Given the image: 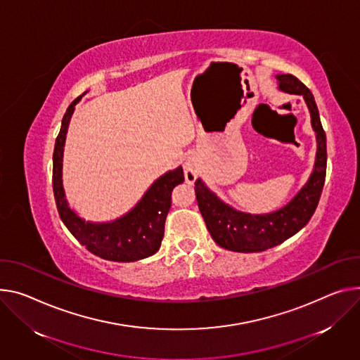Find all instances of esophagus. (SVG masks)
Wrapping results in <instances>:
<instances>
[{
  "instance_id": "1",
  "label": "esophagus",
  "mask_w": 360,
  "mask_h": 360,
  "mask_svg": "<svg viewBox=\"0 0 360 360\" xmlns=\"http://www.w3.org/2000/svg\"><path fill=\"white\" fill-rule=\"evenodd\" d=\"M184 171H185V181H186V184L192 185V184L195 182V179L198 178V168H197V162L193 160V158H189V159L185 162Z\"/></svg>"
}]
</instances>
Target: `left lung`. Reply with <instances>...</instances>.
<instances>
[{"instance_id": "8db88e82", "label": "left lung", "mask_w": 360, "mask_h": 360, "mask_svg": "<svg viewBox=\"0 0 360 360\" xmlns=\"http://www.w3.org/2000/svg\"><path fill=\"white\" fill-rule=\"evenodd\" d=\"M276 79L280 90L300 94L309 108L317 141L314 168L307 184L287 205L278 211L258 215L234 210L210 191L202 179H197L195 195L212 240L219 247L236 252L266 251L299 233L314 214L324 185L328 152L314 96L296 76L277 75Z\"/></svg>"}]
</instances>
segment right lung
<instances>
[{
	"label": "right lung",
	"instance_id": "right-lung-1",
	"mask_svg": "<svg viewBox=\"0 0 360 360\" xmlns=\"http://www.w3.org/2000/svg\"><path fill=\"white\" fill-rule=\"evenodd\" d=\"M80 99L82 96L73 101L64 113L54 145L53 191L60 218L82 245L103 259L130 263L153 255L159 250L165 233V219L172 204V191L184 182L182 167L156 179L136 207L126 215L102 224L84 221L69 207L61 181L64 143L75 106Z\"/></svg>",
	"mask_w": 360,
	"mask_h": 360
}]
</instances>
